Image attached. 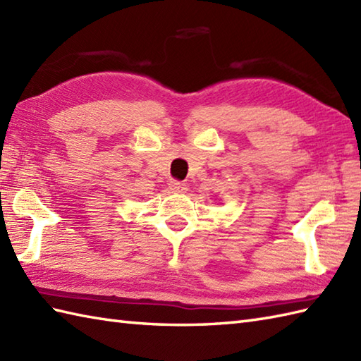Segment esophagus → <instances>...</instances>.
Instances as JSON below:
<instances>
[{"mask_svg": "<svg viewBox=\"0 0 361 361\" xmlns=\"http://www.w3.org/2000/svg\"><path fill=\"white\" fill-rule=\"evenodd\" d=\"M169 189L172 190L175 194H181V192H186V185L181 181H171V185H169Z\"/></svg>", "mask_w": 361, "mask_h": 361, "instance_id": "1", "label": "esophagus"}]
</instances>
